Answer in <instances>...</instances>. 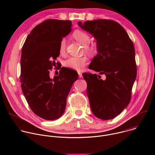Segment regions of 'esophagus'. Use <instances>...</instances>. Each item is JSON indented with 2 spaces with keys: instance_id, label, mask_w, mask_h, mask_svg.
<instances>
[{
  "instance_id": "34e87169",
  "label": "esophagus",
  "mask_w": 155,
  "mask_h": 155,
  "mask_svg": "<svg viewBox=\"0 0 155 155\" xmlns=\"http://www.w3.org/2000/svg\"><path fill=\"white\" fill-rule=\"evenodd\" d=\"M78 77H79L80 78H82L83 76H82V74H81V72H78Z\"/></svg>"
}]
</instances>
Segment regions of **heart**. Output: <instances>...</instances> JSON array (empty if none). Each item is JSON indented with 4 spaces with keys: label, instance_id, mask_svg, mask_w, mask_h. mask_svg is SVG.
<instances>
[{
    "label": "heart",
    "instance_id": "1",
    "mask_svg": "<svg viewBox=\"0 0 155 155\" xmlns=\"http://www.w3.org/2000/svg\"><path fill=\"white\" fill-rule=\"evenodd\" d=\"M73 37L83 45L85 51L88 53H93L95 51V48L89 43L90 36L86 32L82 30H76L72 34ZM66 49V41L62 39L59 47V51L61 54H64ZM87 59L84 56L82 57H70L64 61V65L65 68L77 71H81L85 66Z\"/></svg>",
    "mask_w": 155,
    "mask_h": 155
}]
</instances>
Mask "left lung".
<instances>
[{
	"mask_svg": "<svg viewBox=\"0 0 155 155\" xmlns=\"http://www.w3.org/2000/svg\"><path fill=\"white\" fill-rule=\"evenodd\" d=\"M78 26L94 37L97 54L89 69L104 74L83 73L88 84L87 94L93 114L98 118H114L127 106L137 76L133 42L124 29L110 19L87 21Z\"/></svg>",
	"mask_w": 155,
	"mask_h": 155,
	"instance_id": "left-lung-1",
	"label": "left lung"
}]
</instances>
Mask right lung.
I'll return each mask as SVG.
<instances>
[{
  "label": "right lung",
  "instance_id": "add662e5",
  "mask_svg": "<svg viewBox=\"0 0 155 155\" xmlns=\"http://www.w3.org/2000/svg\"><path fill=\"white\" fill-rule=\"evenodd\" d=\"M70 20L49 19L36 26L28 35L21 58V89L32 111L46 120H54L64 114L67 97L78 74L59 68L53 79L50 71L59 66V43L72 30Z\"/></svg>",
  "mask_w": 155,
  "mask_h": 155
}]
</instances>
